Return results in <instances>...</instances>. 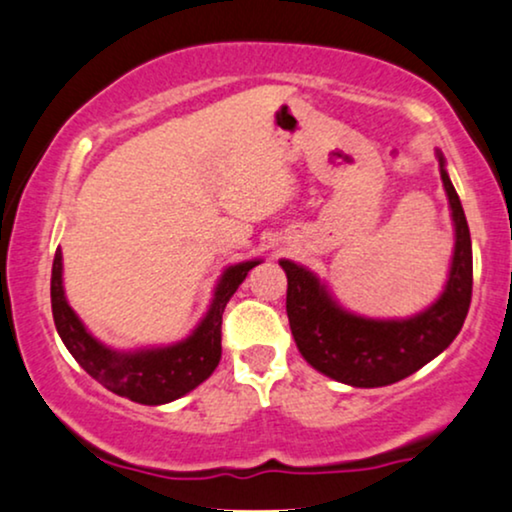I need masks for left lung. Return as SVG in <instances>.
<instances>
[{"label": "left lung", "instance_id": "8db88e82", "mask_svg": "<svg viewBox=\"0 0 512 512\" xmlns=\"http://www.w3.org/2000/svg\"><path fill=\"white\" fill-rule=\"evenodd\" d=\"M439 171L451 207L455 243L446 286L432 305L403 319L355 315L315 272L279 260L286 272V312L300 355L317 372L355 389H377L410 377L453 343L472 300V240L463 205L439 150Z\"/></svg>", "mask_w": 512, "mask_h": 512}]
</instances>
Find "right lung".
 <instances>
[{
	"mask_svg": "<svg viewBox=\"0 0 512 512\" xmlns=\"http://www.w3.org/2000/svg\"><path fill=\"white\" fill-rule=\"evenodd\" d=\"M262 260H245L224 269L214 288L212 303L200 324L183 341L169 346L116 350L88 331L71 310L64 293V264L57 250L52 264V315L57 331L76 362L104 389L133 403L164 405L186 396L209 379L221 360V315L252 267Z\"/></svg>",
	"mask_w": 512,
	"mask_h": 512,
	"instance_id": "right-lung-1",
	"label": "right lung"
}]
</instances>
